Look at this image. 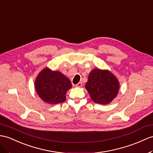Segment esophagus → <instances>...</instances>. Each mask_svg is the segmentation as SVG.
<instances>
[{
  "mask_svg": "<svg viewBox=\"0 0 153 153\" xmlns=\"http://www.w3.org/2000/svg\"><path fill=\"white\" fill-rule=\"evenodd\" d=\"M82 83L81 82H79L77 84H76L75 86H76V87H79V88H80V87H82Z\"/></svg>",
  "mask_w": 153,
  "mask_h": 153,
  "instance_id": "obj_1",
  "label": "esophagus"
}]
</instances>
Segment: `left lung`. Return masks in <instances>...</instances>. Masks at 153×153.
Returning a JSON list of instances; mask_svg holds the SVG:
<instances>
[{"label": "left lung", "mask_w": 153, "mask_h": 153, "mask_svg": "<svg viewBox=\"0 0 153 153\" xmlns=\"http://www.w3.org/2000/svg\"><path fill=\"white\" fill-rule=\"evenodd\" d=\"M85 87L95 102L106 105L117 95L120 84L110 71L95 69L89 73Z\"/></svg>", "instance_id": "obj_1"}]
</instances>
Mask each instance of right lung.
Wrapping results in <instances>:
<instances>
[{
	"instance_id": "obj_1",
	"label": "right lung",
	"mask_w": 153,
	"mask_h": 153,
	"mask_svg": "<svg viewBox=\"0 0 153 153\" xmlns=\"http://www.w3.org/2000/svg\"><path fill=\"white\" fill-rule=\"evenodd\" d=\"M36 91L43 101L49 104L64 102L67 91L71 88L70 80L59 71L44 69L35 82Z\"/></svg>"
}]
</instances>
